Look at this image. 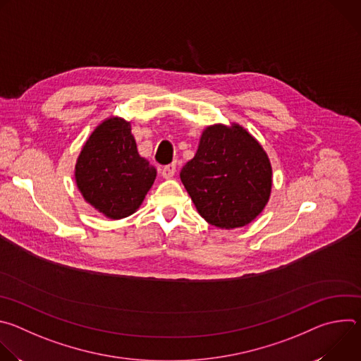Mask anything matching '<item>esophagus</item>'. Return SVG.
<instances>
[{
  "label": "esophagus",
  "mask_w": 361,
  "mask_h": 361,
  "mask_svg": "<svg viewBox=\"0 0 361 361\" xmlns=\"http://www.w3.org/2000/svg\"><path fill=\"white\" fill-rule=\"evenodd\" d=\"M174 174H176V164L174 163H171V164H169V166L161 169V176L164 178H171Z\"/></svg>",
  "instance_id": "34e87169"
}]
</instances>
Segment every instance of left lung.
I'll use <instances>...</instances> for the list:
<instances>
[{
	"mask_svg": "<svg viewBox=\"0 0 361 361\" xmlns=\"http://www.w3.org/2000/svg\"><path fill=\"white\" fill-rule=\"evenodd\" d=\"M271 176L267 152L238 124L205 128L194 159L180 173L200 216L227 230L250 224L264 210Z\"/></svg>",
	"mask_w": 361,
	"mask_h": 361,
	"instance_id": "left-lung-1",
	"label": "left lung"
}]
</instances>
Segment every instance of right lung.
<instances>
[{
  "label": "right lung",
  "mask_w": 361,
  "mask_h": 361,
  "mask_svg": "<svg viewBox=\"0 0 361 361\" xmlns=\"http://www.w3.org/2000/svg\"><path fill=\"white\" fill-rule=\"evenodd\" d=\"M157 170L140 157L130 121L110 117L91 133L75 163L84 200L111 220L138 210Z\"/></svg>",
  "instance_id": "obj_1"
}]
</instances>
